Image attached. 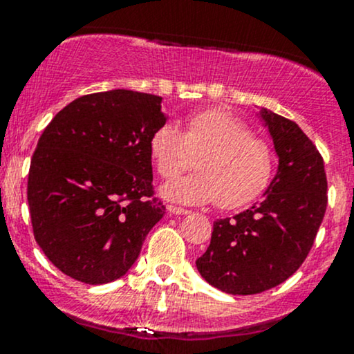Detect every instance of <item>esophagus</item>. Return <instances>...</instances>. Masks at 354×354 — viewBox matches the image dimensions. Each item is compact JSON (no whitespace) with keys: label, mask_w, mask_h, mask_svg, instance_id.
Segmentation results:
<instances>
[{"label":"esophagus","mask_w":354,"mask_h":354,"mask_svg":"<svg viewBox=\"0 0 354 354\" xmlns=\"http://www.w3.org/2000/svg\"><path fill=\"white\" fill-rule=\"evenodd\" d=\"M168 211H169V213H173V214H188L189 213L188 209L181 208V206H174V205H169Z\"/></svg>","instance_id":"34e87169"}]
</instances>
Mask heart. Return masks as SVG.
<instances>
[{
  "mask_svg": "<svg viewBox=\"0 0 354 354\" xmlns=\"http://www.w3.org/2000/svg\"><path fill=\"white\" fill-rule=\"evenodd\" d=\"M149 151L166 181L189 169L196 158V173L163 188L168 200L185 205L216 201L223 209L243 208L270 186L274 173L273 148L223 108L191 113L183 131L173 123L158 126Z\"/></svg>",
  "mask_w": 354,
  "mask_h": 354,
  "instance_id": "1",
  "label": "heart"
}]
</instances>
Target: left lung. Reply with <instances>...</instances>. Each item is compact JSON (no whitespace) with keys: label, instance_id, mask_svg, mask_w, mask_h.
Instances as JSON below:
<instances>
[{"label":"left lung","instance_id":"8db88e82","mask_svg":"<svg viewBox=\"0 0 354 354\" xmlns=\"http://www.w3.org/2000/svg\"><path fill=\"white\" fill-rule=\"evenodd\" d=\"M279 158L265 200L213 225L196 268L211 286L230 295L271 290L303 265L328 205L323 156L295 121L261 111Z\"/></svg>","mask_w":354,"mask_h":354}]
</instances>
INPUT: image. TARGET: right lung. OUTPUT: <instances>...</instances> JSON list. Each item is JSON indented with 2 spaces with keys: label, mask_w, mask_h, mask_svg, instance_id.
I'll return each mask as SVG.
<instances>
[{
  "label": "right lung",
  "mask_w": 354,
  "mask_h": 354,
  "mask_svg": "<svg viewBox=\"0 0 354 354\" xmlns=\"http://www.w3.org/2000/svg\"><path fill=\"white\" fill-rule=\"evenodd\" d=\"M166 123L160 96L111 89L75 100L39 136L28 205L36 243L76 281L121 278L163 218L149 138Z\"/></svg>",
  "instance_id": "add662e5"
}]
</instances>
